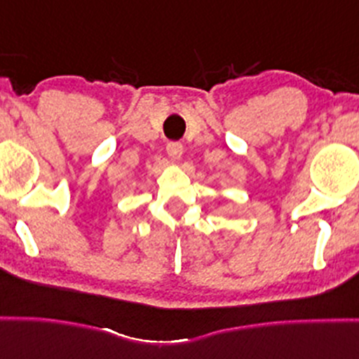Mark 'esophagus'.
Wrapping results in <instances>:
<instances>
[{
  "label": "esophagus",
  "mask_w": 359,
  "mask_h": 359,
  "mask_svg": "<svg viewBox=\"0 0 359 359\" xmlns=\"http://www.w3.org/2000/svg\"><path fill=\"white\" fill-rule=\"evenodd\" d=\"M184 154V147L180 143H168L167 145V155L172 162H179L182 158Z\"/></svg>",
  "instance_id": "esophagus-1"
}]
</instances>
